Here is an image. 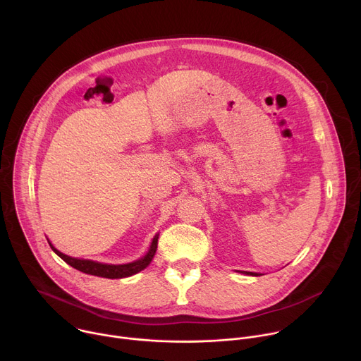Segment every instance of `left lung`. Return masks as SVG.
<instances>
[{"mask_svg": "<svg viewBox=\"0 0 361 361\" xmlns=\"http://www.w3.org/2000/svg\"><path fill=\"white\" fill-rule=\"evenodd\" d=\"M245 274H251V276H259L257 273H248V271H245Z\"/></svg>", "mask_w": 361, "mask_h": 361, "instance_id": "8db88e82", "label": "left lung"}]
</instances>
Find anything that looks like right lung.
<instances>
[{"instance_id": "1", "label": "right lung", "mask_w": 361, "mask_h": 361, "mask_svg": "<svg viewBox=\"0 0 361 361\" xmlns=\"http://www.w3.org/2000/svg\"><path fill=\"white\" fill-rule=\"evenodd\" d=\"M49 243V241H48ZM157 244H159V235H156L152 238L151 247L148 250V252L145 254V257H142L141 260H137L134 263H128V264H101V263H95L91 260H80V259H73L70 255H66L63 252H60L57 248L53 247V244L49 243V247L54 250V252L61 257V259L70 264L71 267L85 273V274H91V276H98V277H106V279H123V277H128L133 276L141 270H144L152 260L154 254H156L157 250Z\"/></svg>"}]
</instances>
